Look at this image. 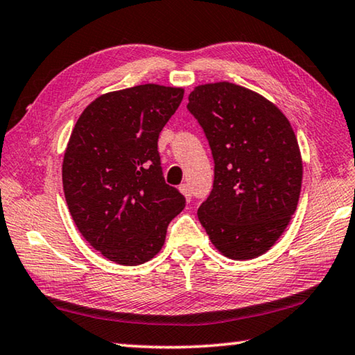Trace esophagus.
<instances>
[{
  "mask_svg": "<svg viewBox=\"0 0 355 355\" xmlns=\"http://www.w3.org/2000/svg\"><path fill=\"white\" fill-rule=\"evenodd\" d=\"M178 189L183 192V196L186 197V200H191L192 191H191V186H189L188 183H183V184H180V188H178Z\"/></svg>",
  "mask_w": 355,
  "mask_h": 355,
  "instance_id": "1",
  "label": "esophagus"
}]
</instances>
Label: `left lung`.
<instances>
[{
    "label": "left lung",
    "mask_w": 355,
    "mask_h": 355,
    "mask_svg": "<svg viewBox=\"0 0 355 355\" xmlns=\"http://www.w3.org/2000/svg\"><path fill=\"white\" fill-rule=\"evenodd\" d=\"M188 110L214 158V183L199 220L222 255L252 260L284 235L297 208L302 156L290 120L272 101L238 84H199Z\"/></svg>",
    "instance_id": "1"
}]
</instances>
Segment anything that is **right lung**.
<instances>
[{
  "label": "right lung",
  "instance_id": "1",
  "mask_svg": "<svg viewBox=\"0 0 355 355\" xmlns=\"http://www.w3.org/2000/svg\"><path fill=\"white\" fill-rule=\"evenodd\" d=\"M183 87L139 84L100 95L81 112L62 161L69 211L107 260L137 266L158 254L186 199L166 184L158 136Z\"/></svg>",
  "mask_w": 355,
  "mask_h": 355
}]
</instances>
